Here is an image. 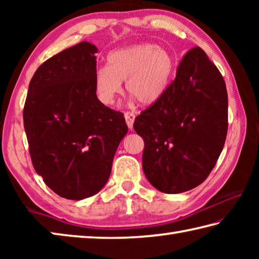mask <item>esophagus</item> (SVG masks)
Wrapping results in <instances>:
<instances>
[{"label": "esophagus", "instance_id": "1", "mask_svg": "<svg viewBox=\"0 0 259 259\" xmlns=\"http://www.w3.org/2000/svg\"><path fill=\"white\" fill-rule=\"evenodd\" d=\"M135 114L133 112H125L124 113V119L126 122V125L129 126L130 129H133L134 126V122H135Z\"/></svg>", "mask_w": 259, "mask_h": 259}]
</instances>
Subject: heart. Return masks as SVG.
I'll list each match as a JSON object with an SVG mask.
<instances>
[{"mask_svg":"<svg viewBox=\"0 0 259 259\" xmlns=\"http://www.w3.org/2000/svg\"><path fill=\"white\" fill-rule=\"evenodd\" d=\"M175 59L170 52L154 43H142L111 52L107 66L95 72V89L105 105L115 103L125 81L128 94L143 105L157 102L169 85Z\"/></svg>","mask_w":259,"mask_h":259,"instance_id":"b5f03b06","label":"heart"}]
</instances>
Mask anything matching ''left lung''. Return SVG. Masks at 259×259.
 I'll return each mask as SVG.
<instances>
[{"label": "left lung", "instance_id": "obj_1", "mask_svg": "<svg viewBox=\"0 0 259 259\" xmlns=\"http://www.w3.org/2000/svg\"><path fill=\"white\" fill-rule=\"evenodd\" d=\"M225 81L200 47L184 55L163 96L134 128L145 143L143 169L153 186L174 194L203 183L224 147L229 126Z\"/></svg>", "mask_w": 259, "mask_h": 259}]
</instances>
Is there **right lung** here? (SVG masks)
<instances>
[{
    "label": "right lung",
    "mask_w": 259,
    "mask_h": 259,
    "mask_svg": "<svg viewBox=\"0 0 259 259\" xmlns=\"http://www.w3.org/2000/svg\"><path fill=\"white\" fill-rule=\"evenodd\" d=\"M96 52L94 45L81 42L46 60L29 82L24 106L35 171L68 200L102 190L128 133L123 113L105 106L96 95Z\"/></svg>",
    "instance_id": "1"
}]
</instances>
